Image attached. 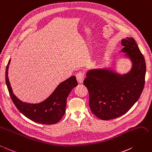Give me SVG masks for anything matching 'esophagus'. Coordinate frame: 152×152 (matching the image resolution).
<instances>
[{
    "label": "esophagus",
    "mask_w": 152,
    "mask_h": 152,
    "mask_svg": "<svg viewBox=\"0 0 152 152\" xmlns=\"http://www.w3.org/2000/svg\"><path fill=\"white\" fill-rule=\"evenodd\" d=\"M76 78L78 83L80 84L83 83V81L84 79V74L83 72H79L76 75Z\"/></svg>",
    "instance_id": "1"
}]
</instances>
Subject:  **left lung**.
I'll return each instance as SVG.
<instances>
[{"mask_svg":"<svg viewBox=\"0 0 152 152\" xmlns=\"http://www.w3.org/2000/svg\"><path fill=\"white\" fill-rule=\"evenodd\" d=\"M120 51L132 63L124 74L116 72V57L109 67L89 69L84 84L89 95V105L92 113L103 120H112L127 113L140 97L144 88L146 63L133 38L121 39Z\"/></svg>","mask_w":152,"mask_h":152,"instance_id":"obj_1","label":"left lung"}]
</instances>
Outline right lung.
Returning <instances> with one entry per match:
<instances>
[{"label":"right lung","instance_id":"obj_1","mask_svg":"<svg viewBox=\"0 0 152 152\" xmlns=\"http://www.w3.org/2000/svg\"><path fill=\"white\" fill-rule=\"evenodd\" d=\"M9 60L6 69V83L10 96L19 111L29 120L38 124L52 125L59 122L64 114L67 97L73 88L77 86L75 76L69 77L61 83L45 100L37 104L26 103L16 97L12 90L8 78Z\"/></svg>","mask_w":152,"mask_h":152}]
</instances>
